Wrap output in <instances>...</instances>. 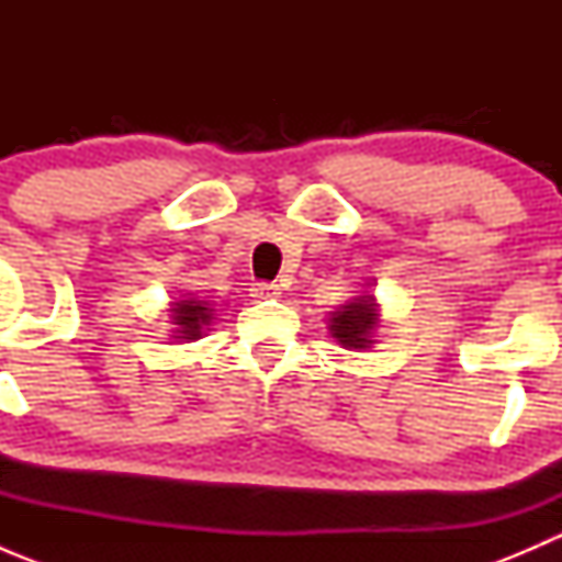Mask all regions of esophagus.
<instances>
[{
    "instance_id": "esophagus-1",
    "label": "esophagus",
    "mask_w": 562,
    "mask_h": 562,
    "mask_svg": "<svg viewBox=\"0 0 562 562\" xmlns=\"http://www.w3.org/2000/svg\"><path fill=\"white\" fill-rule=\"evenodd\" d=\"M252 296L255 299H277L280 296V285H277V282H255Z\"/></svg>"
}]
</instances>
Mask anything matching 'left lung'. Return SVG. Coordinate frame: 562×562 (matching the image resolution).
<instances>
[{"label": "left lung", "mask_w": 562, "mask_h": 562, "mask_svg": "<svg viewBox=\"0 0 562 562\" xmlns=\"http://www.w3.org/2000/svg\"><path fill=\"white\" fill-rule=\"evenodd\" d=\"M378 313L375 304H372V296H361L356 302H350L348 307L339 310L337 315L331 317V337L337 339L345 348H367L372 342L370 331L375 328Z\"/></svg>", "instance_id": "obj_1"}]
</instances>
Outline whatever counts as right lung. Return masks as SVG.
<instances>
[{
  "instance_id": "right-lung-1",
  "label": "right lung",
  "mask_w": 562,
  "mask_h": 562,
  "mask_svg": "<svg viewBox=\"0 0 562 562\" xmlns=\"http://www.w3.org/2000/svg\"><path fill=\"white\" fill-rule=\"evenodd\" d=\"M209 307L203 302H179L173 307V323L179 328L176 331L181 334L179 339H198L201 337L203 323L209 321Z\"/></svg>"
}]
</instances>
